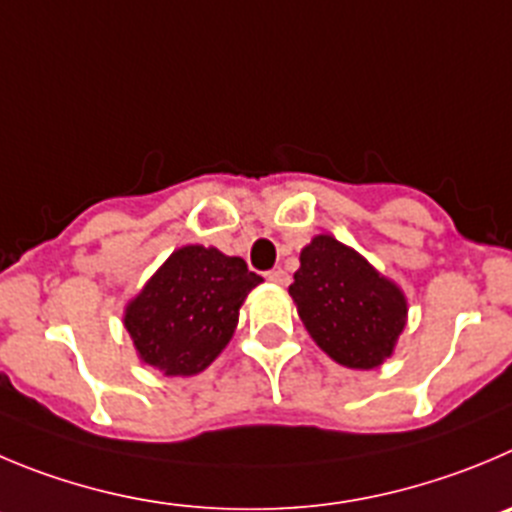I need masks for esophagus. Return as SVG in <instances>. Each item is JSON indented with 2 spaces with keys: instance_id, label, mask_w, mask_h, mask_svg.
<instances>
[{
  "instance_id": "34e87169",
  "label": "esophagus",
  "mask_w": 512,
  "mask_h": 512,
  "mask_svg": "<svg viewBox=\"0 0 512 512\" xmlns=\"http://www.w3.org/2000/svg\"><path fill=\"white\" fill-rule=\"evenodd\" d=\"M267 280H270V283H275V285H288L290 283V275L283 270V267H278V270L267 272Z\"/></svg>"
}]
</instances>
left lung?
I'll list each match as a JSON object with an SVG mask.
<instances>
[{"label": "left lung", "mask_w": 512, "mask_h": 512, "mask_svg": "<svg viewBox=\"0 0 512 512\" xmlns=\"http://www.w3.org/2000/svg\"><path fill=\"white\" fill-rule=\"evenodd\" d=\"M290 298L318 348L346 369H379L407 326V295L333 234L300 250Z\"/></svg>", "instance_id": "obj_1"}]
</instances>
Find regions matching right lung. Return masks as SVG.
I'll return each mask as SVG.
<instances>
[{
    "instance_id": "1",
    "label": "right lung",
    "mask_w": 512,
    "mask_h": 512,
    "mask_svg": "<svg viewBox=\"0 0 512 512\" xmlns=\"http://www.w3.org/2000/svg\"><path fill=\"white\" fill-rule=\"evenodd\" d=\"M262 283L242 257L184 245L166 257L123 310L141 364L164 376H197L227 348L240 308Z\"/></svg>"
}]
</instances>
